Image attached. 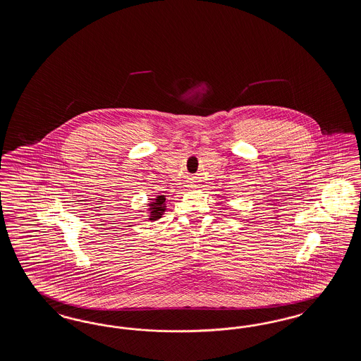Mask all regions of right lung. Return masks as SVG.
<instances>
[{
  "mask_svg": "<svg viewBox=\"0 0 361 361\" xmlns=\"http://www.w3.org/2000/svg\"><path fill=\"white\" fill-rule=\"evenodd\" d=\"M149 200H153V202L149 204V220H157L159 217L164 215L165 212V196H157L156 199H149Z\"/></svg>",
  "mask_w": 361,
  "mask_h": 361,
  "instance_id": "right-lung-1",
  "label": "right lung"
}]
</instances>
